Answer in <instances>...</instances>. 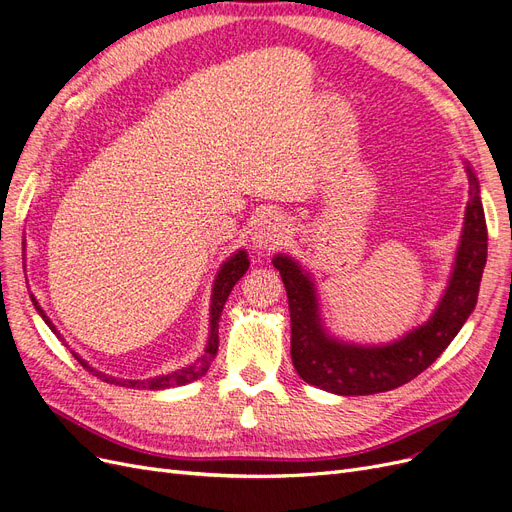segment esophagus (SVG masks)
Listing matches in <instances>:
<instances>
[{
  "label": "esophagus",
  "instance_id": "1",
  "mask_svg": "<svg viewBox=\"0 0 512 512\" xmlns=\"http://www.w3.org/2000/svg\"><path fill=\"white\" fill-rule=\"evenodd\" d=\"M287 234H289V223L285 217L278 213H263L253 223L251 240L255 244V249L270 251V249H276L278 244H282Z\"/></svg>",
  "mask_w": 512,
  "mask_h": 512
}]
</instances>
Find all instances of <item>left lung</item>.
Instances as JSON below:
<instances>
[{"mask_svg": "<svg viewBox=\"0 0 512 512\" xmlns=\"http://www.w3.org/2000/svg\"><path fill=\"white\" fill-rule=\"evenodd\" d=\"M468 204L462 236L445 293L424 325L388 344H352L327 331L320 316L314 276L291 255L272 263L285 282L291 312V361L304 382L342 396L394 390L428 369L458 335L477 306L487 261V225L475 170L464 160Z\"/></svg>", "mask_w": 512, "mask_h": 512, "instance_id": "obj_1", "label": "left lung"}]
</instances>
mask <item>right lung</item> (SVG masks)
I'll list each match as a JSON object with an SVG mask.
<instances>
[{
	"mask_svg": "<svg viewBox=\"0 0 512 512\" xmlns=\"http://www.w3.org/2000/svg\"><path fill=\"white\" fill-rule=\"evenodd\" d=\"M23 251H25V242H23ZM249 255H246L244 249H238L234 255L227 257L221 268L213 280V295H211V329H208V342H206V348H204V354L198 358L196 363L187 365L183 369H177L173 373H166V375H156V377H147V380H120V377H113V375H107V373H101L94 367H90L84 358L80 354H75L73 350V356L75 361H78L86 371H90L92 375L101 377L103 382L107 384H116V386H124V388H135V390H166V388H175V386H185L189 382L198 380V377H202L208 367H211L213 358L217 354V348H219V318H221V312H223V306L227 297H230L232 289L236 282L244 276V272L249 270ZM31 301L33 306L37 310V314H40L44 318V323L52 329L54 335H61L59 331H56V327L52 325V320L46 316V312L42 310V306L37 304L35 295H31Z\"/></svg>",
	"mask_w": 512,
	"mask_h": 512,
	"instance_id": "right-lung-1",
	"label": "right lung"
}]
</instances>
